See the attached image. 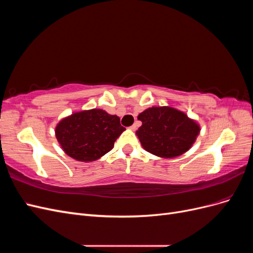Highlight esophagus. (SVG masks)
<instances>
[{"mask_svg": "<svg viewBox=\"0 0 253 253\" xmlns=\"http://www.w3.org/2000/svg\"><path fill=\"white\" fill-rule=\"evenodd\" d=\"M136 128H137V126H136V125H133L132 126H129V129H131V131H135Z\"/></svg>", "mask_w": 253, "mask_h": 253, "instance_id": "1", "label": "esophagus"}]
</instances>
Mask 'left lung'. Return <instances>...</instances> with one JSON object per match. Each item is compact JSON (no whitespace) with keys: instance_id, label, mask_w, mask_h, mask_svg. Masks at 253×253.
<instances>
[{"instance_id":"left-lung-1","label":"left lung","mask_w":253,"mask_h":253,"mask_svg":"<svg viewBox=\"0 0 253 253\" xmlns=\"http://www.w3.org/2000/svg\"><path fill=\"white\" fill-rule=\"evenodd\" d=\"M137 118L142 122L136 131L142 148L162 158L185 154L201 132L198 122L171 106H152Z\"/></svg>"}]
</instances>
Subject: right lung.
<instances>
[{
  "mask_svg": "<svg viewBox=\"0 0 253 253\" xmlns=\"http://www.w3.org/2000/svg\"><path fill=\"white\" fill-rule=\"evenodd\" d=\"M126 131L120 118L101 109L74 112L59 121L55 134L66 155L88 163L95 162L114 148L118 137Z\"/></svg>",
  "mask_w": 253,
  "mask_h": 253,
  "instance_id": "right-lung-1",
  "label": "right lung"
}]
</instances>
